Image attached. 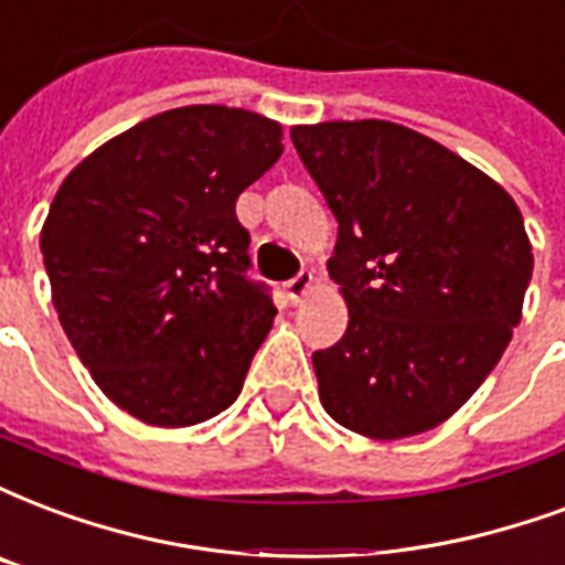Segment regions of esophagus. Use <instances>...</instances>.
I'll return each mask as SVG.
<instances>
[{
    "label": "esophagus",
    "instance_id": "1",
    "mask_svg": "<svg viewBox=\"0 0 565 565\" xmlns=\"http://www.w3.org/2000/svg\"><path fill=\"white\" fill-rule=\"evenodd\" d=\"M309 288H312V270H300L298 277H291L282 286V291H286V298L291 300V303H300V300L307 298Z\"/></svg>",
    "mask_w": 565,
    "mask_h": 565
}]
</instances>
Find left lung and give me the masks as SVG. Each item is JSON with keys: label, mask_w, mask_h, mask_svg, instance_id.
Masks as SVG:
<instances>
[{"label": "left lung", "mask_w": 565, "mask_h": 565, "mask_svg": "<svg viewBox=\"0 0 565 565\" xmlns=\"http://www.w3.org/2000/svg\"><path fill=\"white\" fill-rule=\"evenodd\" d=\"M339 223L328 262L348 330L312 354L339 426L375 440L428 431L468 402L507 351L533 274L507 190L393 121L291 127Z\"/></svg>", "instance_id": "8db88e82"}]
</instances>
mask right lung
Here are the masks:
<instances>
[{
    "label": "right lung",
    "instance_id": "obj_1",
    "mask_svg": "<svg viewBox=\"0 0 565 565\" xmlns=\"http://www.w3.org/2000/svg\"><path fill=\"white\" fill-rule=\"evenodd\" d=\"M279 139L258 113L178 106L92 151L50 205L41 253L62 330L148 426L226 411L274 324L235 202L277 163Z\"/></svg>",
    "mask_w": 565,
    "mask_h": 565
}]
</instances>
